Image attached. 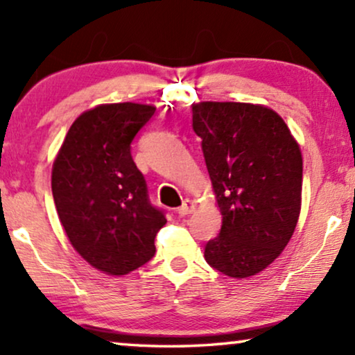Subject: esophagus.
I'll use <instances>...</instances> for the list:
<instances>
[{
    "instance_id": "1",
    "label": "esophagus",
    "mask_w": 355,
    "mask_h": 355,
    "mask_svg": "<svg viewBox=\"0 0 355 355\" xmlns=\"http://www.w3.org/2000/svg\"><path fill=\"white\" fill-rule=\"evenodd\" d=\"M193 208H196V202H192V200H189V198H186V200L182 202V205L178 208V213L181 216L191 215V213L193 211Z\"/></svg>"
}]
</instances>
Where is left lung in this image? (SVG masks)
<instances>
[{"mask_svg": "<svg viewBox=\"0 0 355 355\" xmlns=\"http://www.w3.org/2000/svg\"><path fill=\"white\" fill-rule=\"evenodd\" d=\"M221 231L205 260L231 278L265 270L288 245L302 196V155L283 118L261 105L202 101L192 105Z\"/></svg>", "mask_w": 355, "mask_h": 355, "instance_id": "8db88e82", "label": "left lung"}]
</instances>
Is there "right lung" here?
Masks as SVG:
<instances>
[{"instance_id": "right-lung-1", "label": "right lung", "mask_w": 355, "mask_h": 355, "mask_svg": "<svg viewBox=\"0 0 355 355\" xmlns=\"http://www.w3.org/2000/svg\"><path fill=\"white\" fill-rule=\"evenodd\" d=\"M155 110L111 103L85 111L53 163L51 191L61 225L82 259L106 275H128L152 260L155 237L166 225L130 155V144Z\"/></svg>"}]
</instances>
